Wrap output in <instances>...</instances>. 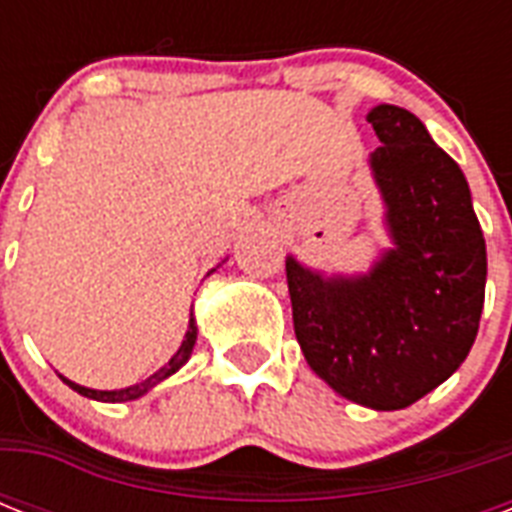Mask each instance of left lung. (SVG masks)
I'll use <instances>...</instances> for the list:
<instances>
[{
    "mask_svg": "<svg viewBox=\"0 0 512 512\" xmlns=\"http://www.w3.org/2000/svg\"><path fill=\"white\" fill-rule=\"evenodd\" d=\"M374 180L396 247L369 276L324 279L287 257L305 361L348 401L390 412L438 388L473 348L486 241L468 180L406 108L377 106Z\"/></svg>",
    "mask_w": 512,
    "mask_h": 512,
    "instance_id": "8db88e82",
    "label": "left lung"
}]
</instances>
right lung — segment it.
Here are the masks:
<instances>
[{
	"mask_svg": "<svg viewBox=\"0 0 512 512\" xmlns=\"http://www.w3.org/2000/svg\"><path fill=\"white\" fill-rule=\"evenodd\" d=\"M193 342H196V324H188V332H185V340L183 345H180V350H177L175 356L170 358V364L164 366V369H159L156 374H151L146 382H140V385H132V388H124V390H92V388H82V385H76V382L71 380H63L68 385V388H74L76 393H82V396L87 398H95V401H132V398H140L143 393H148V390L154 388L156 382H162L164 377H170L172 372H177L180 366L188 361V356H191L193 350Z\"/></svg>",
	"mask_w": 512,
	"mask_h": 512,
	"instance_id": "obj_1",
	"label": "right lung"
}]
</instances>
